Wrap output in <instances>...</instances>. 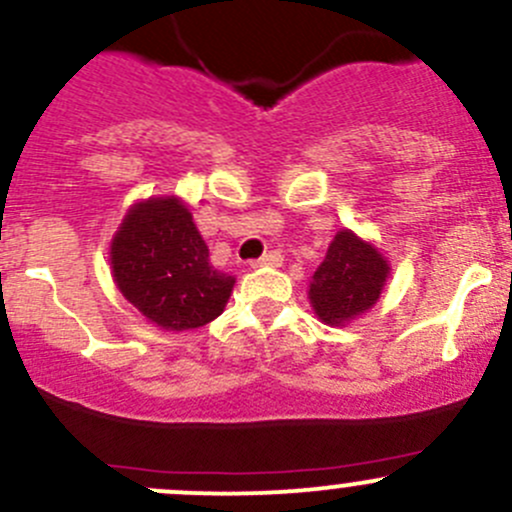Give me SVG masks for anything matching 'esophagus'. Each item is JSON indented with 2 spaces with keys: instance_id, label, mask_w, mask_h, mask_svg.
Wrapping results in <instances>:
<instances>
[{
  "instance_id": "obj_1",
  "label": "esophagus",
  "mask_w": 512,
  "mask_h": 512,
  "mask_svg": "<svg viewBox=\"0 0 512 512\" xmlns=\"http://www.w3.org/2000/svg\"><path fill=\"white\" fill-rule=\"evenodd\" d=\"M281 263H283L281 251H268V254H263L261 258H256V261H251V266L261 268V266H281Z\"/></svg>"
}]
</instances>
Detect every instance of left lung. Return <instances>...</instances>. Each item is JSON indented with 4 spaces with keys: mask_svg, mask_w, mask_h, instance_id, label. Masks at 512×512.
<instances>
[{
    "mask_svg": "<svg viewBox=\"0 0 512 512\" xmlns=\"http://www.w3.org/2000/svg\"><path fill=\"white\" fill-rule=\"evenodd\" d=\"M388 276V258L371 241H363L351 229H341L311 276L308 301L321 323L346 326L376 306Z\"/></svg>",
    "mask_w": 512,
    "mask_h": 512,
    "instance_id": "left-lung-1",
    "label": "left lung"
}]
</instances>
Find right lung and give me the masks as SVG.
I'll list each match as a JSON object with an SVG mask.
<instances>
[{"label": "right lung", "mask_w": 512, "mask_h": 512, "mask_svg": "<svg viewBox=\"0 0 512 512\" xmlns=\"http://www.w3.org/2000/svg\"><path fill=\"white\" fill-rule=\"evenodd\" d=\"M121 296L164 331H191L221 316L236 278L209 261L189 206L149 196L126 211L109 249Z\"/></svg>", "instance_id": "right-lung-1"}]
</instances>
